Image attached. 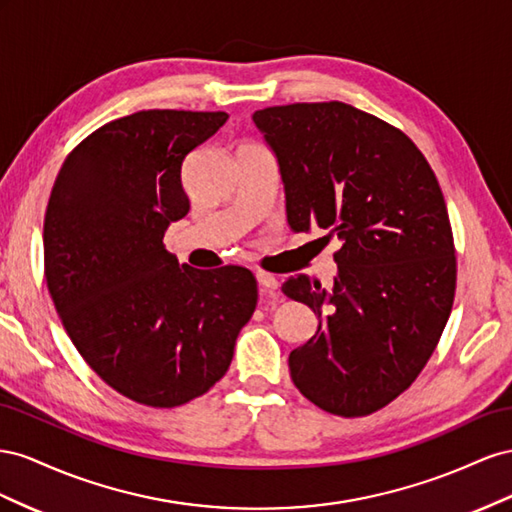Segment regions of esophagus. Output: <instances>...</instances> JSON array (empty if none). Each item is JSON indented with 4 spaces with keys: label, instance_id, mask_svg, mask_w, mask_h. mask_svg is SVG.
I'll list each match as a JSON object with an SVG mask.
<instances>
[{
    "label": "esophagus",
    "instance_id": "obj_1",
    "mask_svg": "<svg viewBox=\"0 0 512 512\" xmlns=\"http://www.w3.org/2000/svg\"><path fill=\"white\" fill-rule=\"evenodd\" d=\"M257 283H259V287H264L266 291H274L279 289V279H276L274 274H268V272H257Z\"/></svg>",
    "mask_w": 512,
    "mask_h": 512
}]
</instances>
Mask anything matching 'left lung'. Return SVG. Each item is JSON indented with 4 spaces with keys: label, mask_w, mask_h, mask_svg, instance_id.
<instances>
[{
    "label": "left lung",
    "mask_w": 512,
    "mask_h": 512,
    "mask_svg": "<svg viewBox=\"0 0 512 512\" xmlns=\"http://www.w3.org/2000/svg\"><path fill=\"white\" fill-rule=\"evenodd\" d=\"M253 122L279 160L289 227L341 240L332 289L306 274L283 283L319 319L289 354L291 379L324 412L369 416L412 386L450 317L442 188L410 137L345 102L268 107Z\"/></svg>",
    "instance_id": "obj_1"
}]
</instances>
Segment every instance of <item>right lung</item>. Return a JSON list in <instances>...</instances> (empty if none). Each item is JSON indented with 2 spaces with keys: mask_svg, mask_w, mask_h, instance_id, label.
<instances>
[{
  "mask_svg": "<svg viewBox=\"0 0 512 512\" xmlns=\"http://www.w3.org/2000/svg\"><path fill=\"white\" fill-rule=\"evenodd\" d=\"M227 118L150 109L113 120L68 154L49 197L42 240L55 311L102 382L141 405L208 392L255 311L251 270L180 266L163 244L191 210L186 154Z\"/></svg>",
  "mask_w": 512,
  "mask_h": 512,
  "instance_id": "right-lung-1",
  "label": "right lung"
}]
</instances>
